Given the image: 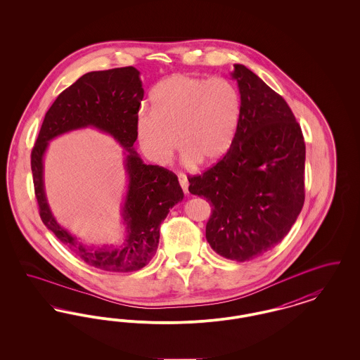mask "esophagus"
Listing matches in <instances>:
<instances>
[{
    "label": "esophagus",
    "instance_id": "esophagus-1",
    "mask_svg": "<svg viewBox=\"0 0 360 360\" xmlns=\"http://www.w3.org/2000/svg\"><path fill=\"white\" fill-rule=\"evenodd\" d=\"M178 181H179V184H181V188L182 190L185 191V194H188V176L185 175V174H179L178 175Z\"/></svg>",
    "mask_w": 360,
    "mask_h": 360
}]
</instances>
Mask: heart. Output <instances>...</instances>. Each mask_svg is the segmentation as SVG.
<instances>
[{"label": "heart", "mask_w": 360, "mask_h": 360, "mask_svg": "<svg viewBox=\"0 0 360 360\" xmlns=\"http://www.w3.org/2000/svg\"><path fill=\"white\" fill-rule=\"evenodd\" d=\"M150 98L153 109L137 113L136 137L155 163L169 162L178 144L186 165L210 166L232 147L240 96L229 79L172 74L155 85Z\"/></svg>", "instance_id": "obj_1"}]
</instances>
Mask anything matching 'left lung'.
Wrapping results in <instances>:
<instances>
[{
	"label": "left lung",
	"instance_id": "obj_1",
	"mask_svg": "<svg viewBox=\"0 0 360 360\" xmlns=\"http://www.w3.org/2000/svg\"><path fill=\"white\" fill-rule=\"evenodd\" d=\"M240 117L232 147L188 191L210 202L206 240L214 252L245 262L289 233L305 200V141L289 105L255 72L233 65Z\"/></svg>",
	"mask_w": 360,
	"mask_h": 360
}]
</instances>
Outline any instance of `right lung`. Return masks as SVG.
Segmentation results:
<instances>
[{"label": "right lung", "mask_w": 360, "mask_h": 360, "mask_svg": "<svg viewBox=\"0 0 360 360\" xmlns=\"http://www.w3.org/2000/svg\"><path fill=\"white\" fill-rule=\"evenodd\" d=\"M143 97L140 71L132 66L87 72L52 103L31 154L41 221L74 255L103 271L129 273L148 264L158 250L160 224L172 206L184 200L176 175L163 167L146 165L134 148L137 112ZM85 127L113 136L124 150L129 185L122 208L126 238L121 245L91 246L81 242L57 223L46 200L44 155L49 141Z\"/></svg>", "instance_id": "obj_1"}]
</instances>
